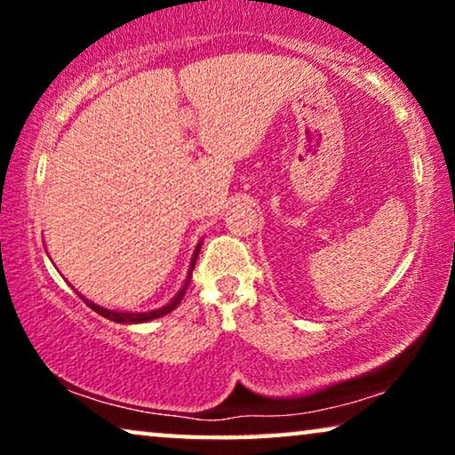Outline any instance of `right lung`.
Masks as SVG:
<instances>
[{
  "label": "right lung",
  "instance_id": "1",
  "mask_svg": "<svg viewBox=\"0 0 455 455\" xmlns=\"http://www.w3.org/2000/svg\"><path fill=\"white\" fill-rule=\"evenodd\" d=\"M201 246H203V240L198 242L196 248H195V252H192L190 269H188V275H186V279H184V285H182V288H180L178 294L173 296L172 300L165 304V307H159V308H155V310H148V313H122V310H109V308L99 307V304L91 302V300H86L84 296H80V298H83V300H84L86 304H89V307H91L92 310H95V313H99L101 316H105V319L116 321V323H124V325H132V323H147V321L159 319V316H164V315H167V313H172V310L176 308L180 302H182V298H184V294H186V288H188V283H190L192 269H195V265H196V257H198V252H201Z\"/></svg>",
  "mask_w": 455,
  "mask_h": 455
}]
</instances>
